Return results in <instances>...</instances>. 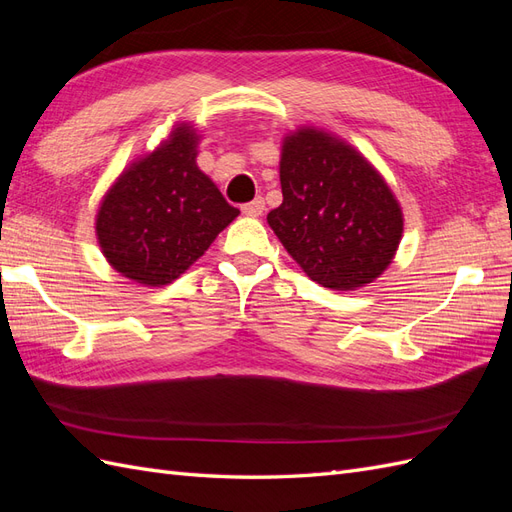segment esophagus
Wrapping results in <instances>:
<instances>
[{"label": "esophagus", "instance_id": "obj_1", "mask_svg": "<svg viewBox=\"0 0 512 512\" xmlns=\"http://www.w3.org/2000/svg\"><path fill=\"white\" fill-rule=\"evenodd\" d=\"M241 211H243L245 215H254V218H256V215H260L262 211H265V198H262V196L254 198L252 203H245V205L241 207Z\"/></svg>", "mask_w": 512, "mask_h": 512}]
</instances>
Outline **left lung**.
<instances>
[{"mask_svg": "<svg viewBox=\"0 0 512 512\" xmlns=\"http://www.w3.org/2000/svg\"><path fill=\"white\" fill-rule=\"evenodd\" d=\"M282 205L267 220L312 280L354 290L389 267L404 218L389 185L352 147L299 130L280 162Z\"/></svg>", "mask_w": 512, "mask_h": 512, "instance_id": "obj_1", "label": "left lung"}]
</instances>
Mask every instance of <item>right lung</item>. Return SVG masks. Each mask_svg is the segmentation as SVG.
<instances>
[{"label":"right lung","instance_id":"1","mask_svg":"<svg viewBox=\"0 0 512 512\" xmlns=\"http://www.w3.org/2000/svg\"><path fill=\"white\" fill-rule=\"evenodd\" d=\"M170 136L119 177L96 222L106 260L145 286L177 280L239 215L198 170L194 132L181 126Z\"/></svg>","mask_w":512,"mask_h":512}]
</instances>
